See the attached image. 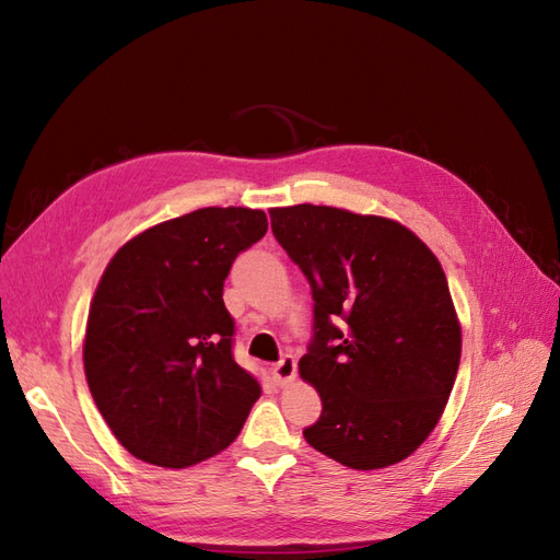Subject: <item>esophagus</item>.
I'll list each match as a JSON object with an SVG mask.
<instances>
[{
  "mask_svg": "<svg viewBox=\"0 0 560 560\" xmlns=\"http://www.w3.org/2000/svg\"><path fill=\"white\" fill-rule=\"evenodd\" d=\"M270 374H273V381L278 385L292 383L296 378V360L292 358V354H284V358L273 366V371H270Z\"/></svg>",
  "mask_w": 560,
  "mask_h": 560,
  "instance_id": "obj_1",
  "label": "esophagus"
}]
</instances>
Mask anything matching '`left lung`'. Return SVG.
<instances>
[{"label": "left lung", "instance_id": "left-lung-1", "mask_svg": "<svg viewBox=\"0 0 560 560\" xmlns=\"http://www.w3.org/2000/svg\"><path fill=\"white\" fill-rule=\"evenodd\" d=\"M270 229L315 301L299 374L322 416L303 436L350 469L401 463L436 428L460 364L442 264L385 217L303 202L270 210Z\"/></svg>", "mask_w": 560, "mask_h": 560}]
</instances>
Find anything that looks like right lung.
Wrapping results in <instances>:
<instances>
[{
	"label": "right lung",
	"instance_id": "obj_1",
	"mask_svg": "<svg viewBox=\"0 0 560 560\" xmlns=\"http://www.w3.org/2000/svg\"><path fill=\"white\" fill-rule=\"evenodd\" d=\"M268 219L202 208L135 235L91 301L83 369L100 413L140 460L182 469L241 434L261 387L233 360L224 280Z\"/></svg>",
	"mask_w": 560,
	"mask_h": 560
}]
</instances>
